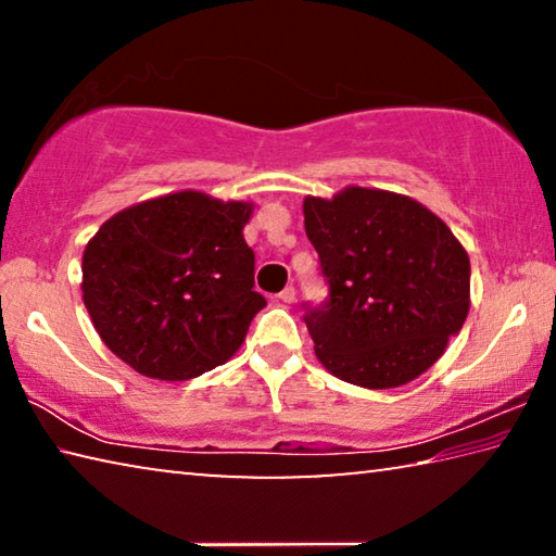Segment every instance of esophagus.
I'll return each instance as SVG.
<instances>
[{"instance_id":"esophagus-1","label":"esophagus","mask_w":556,"mask_h":556,"mask_svg":"<svg viewBox=\"0 0 556 556\" xmlns=\"http://www.w3.org/2000/svg\"><path fill=\"white\" fill-rule=\"evenodd\" d=\"M294 299H296L294 287H287L285 291H279V301H285V304H294Z\"/></svg>"}]
</instances>
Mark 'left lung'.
Wrapping results in <instances>:
<instances>
[{
    "mask_svg": "<svg viewBox=\"0 0 556 556\" xmlns=\"http://www.w3.org/2000/svg\"><path fill=\"white\" fill-rule=\"evenodd\" d=\"M304 228L328 285L324 304H304L324 368L368 390L427 372L470 306V262L448 225L409 195L348 186L306 195Z\"/></svg>",
    "mask_w": 556,
    "mask_h": 556,
    "instance_id": "8db88e82",
    "label": "left lung"
}]
</instances>
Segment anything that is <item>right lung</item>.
I'll return each mask as SVG.
<instances>
[{
  "label": "right lung",
  "mask_w": 556,
  "mask_h": 556,
  "mask_svg": "<svg viewBox=\"0 0 556 556\" xmlns=\"http://www.w3.org/2000/svg\"><path fill=\"white\" fill-rule=\"evenodd\" d=\"M252 203L178 191L100 225L83 255V301L112 353L156 380H191L238 353L267 306L242 238Z\"/></svg>",
  "instance_id": "1"
}]
</instances>
